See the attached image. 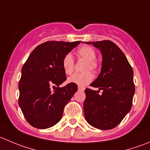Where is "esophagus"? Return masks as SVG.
<instances>
[{"label":"esophagus","mask_w":150,"mask_h":150,"mask_svg":"<svg viewBox=\"0 0 150 150\" xmlns=\"http://www.w3.org/2000/svg\"><path fill=\"white\" fill-rule=\"evenodd\" d=\"M84 89H85V88H83V87L78 86V91H83Z\"/></svg>","instance_id":"obj_1"}]
</instances>
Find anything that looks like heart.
I'll return each mask as SVG.
<instances>
[{
	"label": "heart",
	"instance_id": "b5f03b06",
	"mask_svg": "<svg viewBox=\"0 0 150 150\" xmlns=\"http://www.w3.org/2000/svg\"><path fill=\"white\" fill-rule=\"evenodd\" d=\"M76 54L79 59H82L86 61L85 65V70H92L94 72L97 70L99 67L98 63L95 61L96 52L91 47L83 46L78 49ZM62 68L67 75H70L74 71V61L70 54L64 56L62 60ZM93 80V75L90 71L83 73H75L68 78V82L75 84L79 86H84L89 83Z\"/></svg>",
	"mask_w": 150,
	"mask_h": 150
}]
</instances>
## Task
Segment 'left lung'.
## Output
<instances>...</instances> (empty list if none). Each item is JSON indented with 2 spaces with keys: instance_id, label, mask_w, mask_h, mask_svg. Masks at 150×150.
Segmentation results:
<instances>
[{
  "instance_id": "1",
  "label": "left lung",
  "mask_w": 150,
  "mask_h": 150,
  "mask_svg": "<svg viewBox=\"0 0 150 150\" xmlns=\"http://www.w3.org/2000/svg\"><path fill=\"white\" fill-rule=\"evenodd\" d=\"M86 43L100 49L103 62L100 75L90 84L99 90H85L84 116L92 127L110 130L117 127L131 109L135 93L133 71L124 53L113 42ZM100 90L102 94L99 95Z\"/></svg>"
}]
</instances>
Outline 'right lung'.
<instances>
[{
    "instance_id": "1",
    "label": "right lung",
    "mask_w": 150,
    "mask_h": 150,
    "mask_svg": "<svg viewBox=\"0 0 150 150\" xmlns=\"http://www.w3.org/2000/svg\"><path fill=\"white\" fill-rule=\"evenodd\" d=\"M80 43H42L31 52L22 67L18 103L25 120L33 127L46 129L59 122L64 106L78 91V86L70 83L64 87L59 86L67 80L62 68L63 58ZM51 87L57 88L52 92Z\"/></svg>"
}]
</instances>
